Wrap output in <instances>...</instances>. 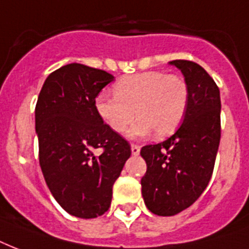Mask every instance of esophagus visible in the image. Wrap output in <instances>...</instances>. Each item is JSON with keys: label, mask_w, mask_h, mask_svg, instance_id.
Masks as SVG:
<instances>
[{"label": "esophagus", "mask_w": 249, "mask_h": 249, "mask_svg": "<svg viewBox=\"0 0 249 249\" xmlns=\"http://www.w3.org/2000/svg\"><path fill=\"white\" fill-rule=\"evenodd\" d=\"M140 148L142 146L138 145V144H131V152H132V155L138 156L140 153Z\"/></svg>", "instance_id": "obj_1"}]
</instances>
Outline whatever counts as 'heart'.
Returning a JSON list of instances; mask_svg holds the SVG:
<instances>
[{"label": "heart", "instance_id": "b5f03b06", "mask_svg": "<svg viewBox=\"0 0 249 249\" xmlns=\"http://www.w3.org/2000/svg\"><path fill=\"white\" fill-rule=\"evenodd\" d=\"M190 87L182 75L146 71L121 78L114 93L103 90L94 98L98 117L114 132L128 131L131 138H142L156 131L157 136L173 134L188 109Z\"/></svg>", "mask_w": 249, "mask_h": 249}]
</instances>
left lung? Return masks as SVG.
Here are the masks:
<instances>
[{"instance_id": "left-lung-1", "label": "left lung", "mask_w": 249, "mask_h": 249, "mask_svg": "<svg viewBox=\"0 0 249 249\" xmlns=\"http://www.w3.org/2000/svg\"><path fill=\"white\" fill-rule=\"evenodd\" d=\"M169 63L188 83V109L173 136L140 151L146 162L142 178L144 203L163 217L178 214L201 196L213 174L221 139V97L214 80L192 61Z\"/></svg>"}]
</instances>
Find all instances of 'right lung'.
Instances as JSON below:
<instances>
[{
    "label": "right lung",
    "instance_id": "right-lung-1",
    "mask_svg": "<svg viewBox=\"0 0 249 249\" xmlns=\"http://www.w3.org/2000/svg\"><path fill=\"white\" fill-rule=\"evenodd\" d=\"M113 80L107 71L70 63L46 78L35 109L42 175L57 203L79 218L109 209L113 184L131 156L128 142L94 109L96 96Z\"/></svg>",
    "mask_w": 249,
    "mask_h": 249
}]
</instances>
